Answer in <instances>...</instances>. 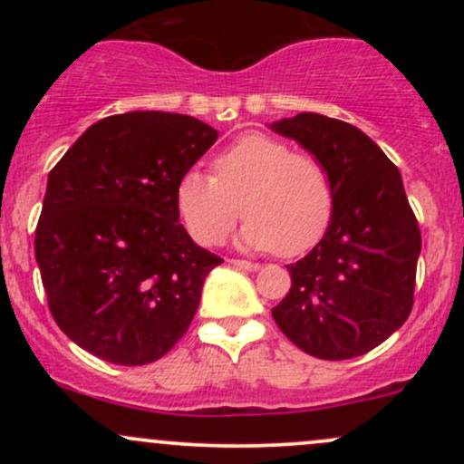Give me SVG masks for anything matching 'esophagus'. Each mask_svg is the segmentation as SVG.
<instances>
[{
  "mask_svg": "<svg viewBox=\"0 0 464 464\" xmlns=\"http://www.w3.org/2000/svg\"><path fill=\"white\" fill-rule=\"evenodd\" d=\"M228 264L237 266V268H242V270H259V268H262V266H259V264L246 262V259H228Z\"/></svg>",
  "mask_w": 464,
  "mask_h": 464,
  "instance_id": "esophagus-1",
  "label": "esophagus"
}]
</instances>
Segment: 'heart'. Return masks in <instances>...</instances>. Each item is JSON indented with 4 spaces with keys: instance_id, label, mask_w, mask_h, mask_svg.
I'll return each mask as SVG.
<instances>
[{
    "instance_id": "obj_1",
    "label": "heart",
    "mask_w": 464,
    "mask_h": 464,
    "mask_svg": "<svg viewBox=\"0 0 464 464\" xmlns=\"http://www.w3.org/2000/svg\"><path fill=\"white\" fill-rule=\"evenodd\" d=\"M174 207L202 246H218L248 218L239 242L253 250L296 257L327 236L335 185L323 159L290 143L250 132L214 159V177L191 168L179 179Z\"/></svg>"
}]
</instances>
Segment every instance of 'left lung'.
I'll list each match as a JSON object with an SVG mask.
<instances>
[{
  "label": "left lung",
  "mask_w": 464,
  "mask_h": 464,
  "mask_svg": "<svg viewBox=\"0 0 464 464\" xmlns=\"http://www.w3.org/2000/svg\"><path fill=\"white\" fill-rule=\"evenodd\" d=\"M323 159L335 185L327 236L287 266L292 287L276 327L321 360L369 353L412 312L420 231L397 165L343 120L299 113L273 124Z\"/></svg>",
  "instance_id": "1"
}]
</instances>
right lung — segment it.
I'll return each mask as SVG.
<instances>
[{
	"instance_id": "1",
	"label": "right lung",
	"mask_w": 464,
	"mask_h": 464,
	"mask_svg": "<svg viewBox=\"0 0 464 464\" xmlns=\"http://www.w3.org/2000/svg\"><path fill=\"white\" fill-rule=\"evenodd\" d=\"M218 132L132 111L89 126L47 179L34 255L47 305L78 347L120 366L163 358L188 332L218 255L179 225V179Z\"/></svg>"
}]
</instances>
